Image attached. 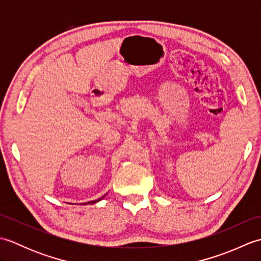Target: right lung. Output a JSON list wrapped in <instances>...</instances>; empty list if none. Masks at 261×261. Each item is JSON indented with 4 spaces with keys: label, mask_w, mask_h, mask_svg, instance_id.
Returning a JSON list of instances; mask_svg holds the SVG:
<instances>
[{
    "label": "right lung",
    "mask_w": 261,
    "mask_h": 261,
    "mask_svg": "<svg viewBox=\"0 0 261 261\" xmlns=\"http://www.w3.org/2000/svg\"><path fill=\"white\" fill-rule=\"evenodd\" d=\"M107 194H108V193H107ZM107 194H105V195H104V196H102L101 198L95 199V201H92V202H88V203H84V204H94V203H97V202H99V201H102V199H103L105 196H107Z\"/></svg>",
    "instance_id": "obj_1"
}]
</instances>
